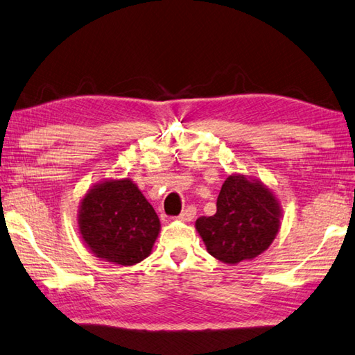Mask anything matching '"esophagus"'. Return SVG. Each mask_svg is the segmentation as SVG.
<instances>
[{
	"label": "esophagus",
	"instance_id": "esophagus-1",
	"mask_svg": "<svg viewBox=\"0 0 355 355\" xmlns=\"http://www.w3.org/2000/svg\"><path fill=\"white\" fill-rule=\"evenodd\" d=\"M196 214H197L196 206L191 205V206H188V208H186V209H183V212L178 216V218H180V220H183V222H191L192 218L196 217Z\"/></svg>",
	"mask_w": 355,
	"mask_h": 355
}]
</instances>
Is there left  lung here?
I'll list each match as a JSON object with an SVG mask.
<instances>
[{
  "instance_id": "left-lung-1",
  "label": "left lung",
  "mask_w": 355,
  "mask_h": 355,
  "mask_svg": "<svg viewBox=\"0 0 355 355\" xmlns=\"http://www.w3.org/2000/svg\"><path fill=\"white\" fill-rule=\"evenodd\" d=\"M281 209L272 191L243 175L222 184L214 216L198 217L196 228L216 259L237 263L266 251L279 231Z\"/></svg>"
}]
</instances>
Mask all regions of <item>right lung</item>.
Returning <instances> with one entry per match:
<instances>
[{
    "instance_id": "right-lung-1",
    "label": "right lung",
    "mask_w": 355,
    "mask_h": 355,
    "mask_svg": "<svg viewBox=\"0 0 355 355\" xmlns=\"http://www.w3.org/2000/svg\"><path fill=\"white\" fill-rule=\"evenodd\" d=\"M79 228L96 256L133 266L150 254L159 218L130 178L110 180L94 186L82 200Z\"/></svg>"
}]
</instances>
